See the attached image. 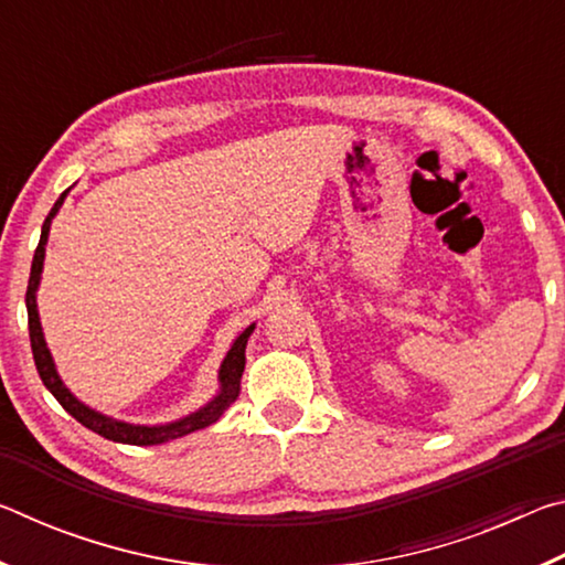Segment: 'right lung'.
<instances>
[{"label":"right lung","mask_w":565,"mask_h":565,"mask_svg":"<svg viewBox=\"0 0 565 565\" xmlns=\"http://www.w3.org/2000/svg\"><path fill=\"white\" fill-rule=\"evenodd\" d=\"M66 191L64 194L56 199V204L52 206L50 216L44 218V226H42V238H40V246H36L34 252V259H32V274H30V284H26V317H30V341H32V353H34V363H36V371H40V376L44 381V386L52 391V396L60 401L62 408L66 414H72L76 420H79L82 426H87L89 431L99 434L104 438H109V441H119V444H131V446H157V444H167L171 438H179V436H186L191 431H199V428H206L216 424L218 418L226 414V408L234 404L242 394V374H244V363H246V341L252 337L254 331V323L248 329H244L238 333V339L234 341L232 351L226 353V359L222 363V371H218V379H222V394H218L212 404L204 406L202 411H196V414H191L186 418L177 420V424H169V426H131V424H121V420H114L97 414V411L87 408L84 404H79L70 391L64 388V384L56 376L54 371V363L50 356V349H46L44 337H42V327H40V313H36V299H34V291L36 286H40V276H42V262H44V244H46V236H50V224H52V216L60 212V206L64 202Z\"/></svg>","instance_id":"right-lung-1"}]
</instances>
